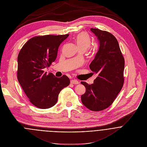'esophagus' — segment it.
I'll use <instances>...</instances> for the list:
<instances>
[{
    "instance_id": "1",
    "label": "esophagus",
    "mask_w": 147,
    "mask_h": 147,
    "mask_svg": "<svg viewBox=\"0 0 147 147\" xmlns=\"http://www.w3.org/2000/svg\"><path fill=\"white\" fill-rule=\"evenodd\" d=\"M71 83H72V84H78L79 82L77 80L74 79V80H71Z\"/></svg>"
}]
</instances>
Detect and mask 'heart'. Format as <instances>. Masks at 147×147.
I'll list each match as a JSON object with an SVG mask.
<instances>
[{
  "mask_svg": "<svg viewBox=\"0 0 147 147\" xmlns=\"http://www.w3.org/2000/svg\"><path fill=\"white\" fill-rule=\"evenodd\" d=\"M74 41L79 49L86 50L89 49L91 45V40L89 36L83 32L78 34L75 36Z\"/></svg>",
  "mask_w": 147,
  "mask_h": 147,
  "instance_id": "obj_1",
  "label": "heart"
}]
</instances>
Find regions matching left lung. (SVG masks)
Returning <instances> with one entry per match:
<instances>
[{
	"instance_id": "8db88e82",
	"label": "left lung",
	"mask_w": 147,
	"mask_h": 147,
	"mask_svg": "<svg viewBox=\"0 0 147 147\" xmlns=\"http://www.w3.org/2000/svg\"><path fill=\"white\" fill-rule=\"evenodd\" d=\"M90 30L100 43L99 49L89 65L97 77L91 84L80 82L86 88L81 100L90 110L100 111L113 103L122 89L125 59L118 42L112 34L97 28H91Z\"/></svg>"
}]
</instances>
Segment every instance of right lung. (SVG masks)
Segmentation results:
<instances>
[{
	"label": "right lung",
	"mask_w": 147,
	"mask_h": 147,
	"mask_svg": "<svg viewBox=\"0 0 147 147\" xmlns=\"http://www.w3.org/2000/svg\"><path fill=\"white\" fill-rule=\"evenodd\" d=\"M69 34L34 37L23 46L18 55L17 79L30 102L41 109L53 107L58 94L70 83L66 75L55 77L45 72L57 56L58 49Z\"/></svg>",
	"instance_id": "obj_1"
}]
</instances>
